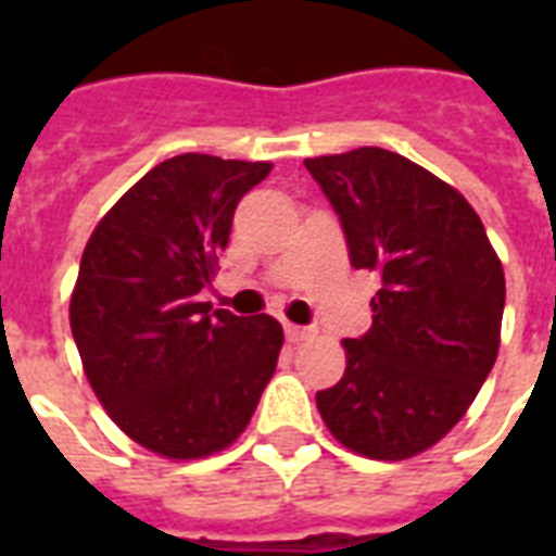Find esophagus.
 Instances as JSON below:
<instances>
[{"label": "esophagus", "mask_w": 556, "mask_h": 556, "mask_svg": "<svg viewBox=\"0 0 556 556\" xmlns=\"http://www.w3.org/2000/svg\"><path fill=\"white\" fill-rule=\"evenodd\" d=\"M312 334L308 329H303V326H294V323H286V338L288 343H300V340H305Z\"/></svg>", "instance_id": "34e87169"}]
</instances>
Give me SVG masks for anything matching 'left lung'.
Instances as JSON below:
<instances>
[{
	"mask_svg": "<svg viewBox=\"0 0 556 556\" xmlns=\"http://www.w3.org/2000/svg\"><path fill=\"white\" fill-rule=\"evenodd\" d=\"M305 169L340 216L352 265L380 274L371 329L343 340L346 371L317 392V409L357 456H418L496 364L502 262L465 195L397 152L361 147Z\"/></svg>",
	"mask_w": 556,
	"mask_h": 556,
	"instance_id": "obj_1",
	"label": "left lung"
}]
</instances>
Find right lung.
<instances>
[{
  "instance_id": "right-lung-1",
  "label": "right lung",
  "mask_w": 556,
  "mask_h": 556,
  "mask_svg": "<svg viewBox=\"0 0 556 556\" xmlns=\"http://www.w3.org/2000/svg\"><path fill=\"white\" fill-rule=\"evenodd\" d=\"M268 173V161L167 159L117 199L83 251L68 305L83 371L112 421L159 456L230 447L274 378L282 326L199 303L236 204Z\"/></svg>"
}]
</instances>
